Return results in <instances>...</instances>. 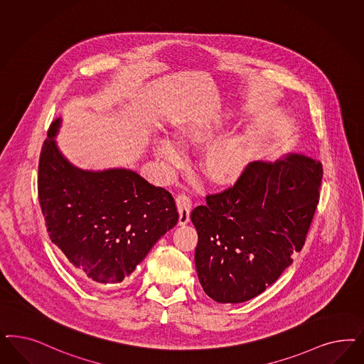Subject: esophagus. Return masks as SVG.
Wrapping results in <instances>:
<instances>
[{"mask_svg":"<svg viewBox=\"0 0 364 364\" xmlns=\"http://www.w3.org/2000/svg\"><path fill=\"white\" fill-rule=\"evenodd\" d=\"M176 209L179 213V223L185 225L190 221V211L193 209V198L186 193H179L176 196Z\"/></svg>","mask_w":364,"mask_h":364,"instance_id":"1","label":"esophagus"}]
</instances>
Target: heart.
Wrapping results in <instances>:
<instances>
[{
	"label": "heart",
	"mask_w": 364,
	"mask_h": 364,
	"mask_svg": "<svg viewBox=\"0 0 364 364\" xmlns=\"http://www.w3.org/2000/svg\"><path fill=\"white\" fill-rule=\"evenodd\" d=\"M211 138V131L205 126H197L188 129L183 135L186 143H202ZM158 155L170 166H176L183 161V154L179 146L174 141H164L158 144ZM247 143L242 138H230L217 143L206 156L208 173L214 179L229 181L241 173L247 164Z\"/></svg>",
	"instance_id": "obj_1"
}]
</instances>
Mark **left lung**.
<instances>
[{"label": "left lung", "mask_w": 364, "mask_h": 364, "mask_svg": "<svg viewBox=\"0 0 364 364\" xmlns=\"http://www.w3.org/2000/svg\"><path fill=\"white\" fill-rule=\"evenodd\" d=\"M323 166L304 155L250 162L233 186L191 211L196 268L217 303H244L265 291L304 247L316 211Z\"/></svg>", "instance_id": "obj_1"}]
</instances>
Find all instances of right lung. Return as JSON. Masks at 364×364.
<instances>
[{
	"label": "right lung",
	"instance_id": "1",
	"mask_svg": "<svg viewBox=\"0 0 364 364\" xmlns=\"http://www.w3.org/2000/svg\"><path fill=\"white\" fill-rule=\"evenodd\" d=\"M44 141L37 191L47 232L70 267L99 284H120L178 223L173 196L129 170L82 171Z\"/></svg>",
	"mask_w": 364,
	"mask_h": 364
}]
</instances>
